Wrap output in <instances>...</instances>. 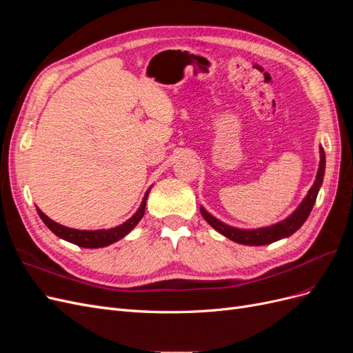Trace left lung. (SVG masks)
<instances>
[{"instance_id":"obj_1","label":"left lung","mask_w":353,"mask_h":353,"mask_svg":"<svg viewBox=\"0 0 353 353\" xmlns=\"http://www.w3.org/2000/svg\"><path fill=\"white\" fill-rule=\"evenodd\" d=\"M319 156H321V160H319V168H318L314 185L311 187V190L307 191L306 197L303 199L301 205H299V208L292 213V215L287 219L275 223V225L258 228V230L234 228V227L227 225V223L221 222L215 216H212L206 209H203L200 206L201 216L206 219L209 225H212L218 232H221L222 236H225L227 239H230L232 241L245 244V245H265V244H271L276 240H281V239L292 236V234L301 228L303 225V222L307 219L309 213H311V210L315 205L318 191L323 185L324 170H325V153H324L323 147H319Z\"/></svg>"}]
</instances>
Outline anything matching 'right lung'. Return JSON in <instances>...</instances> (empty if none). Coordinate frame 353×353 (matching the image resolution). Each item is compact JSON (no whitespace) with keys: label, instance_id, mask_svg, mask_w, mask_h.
Here are the masks:
<instances>
[{"label":"right lung","instance_id":"obj_1","mask_svg":"<svg viewBox=\"0 0 353 353\" xmlns=\"http://www.w3.org/2000/svg\"><path fill=\"white\" fill-rule=\"evenodd\" d=\"M150 191V190H148ZM148 191L144 194V199L141 201V206L138 208V210L134 213V215L128 219L126 222H123L122 225L114 227L110 230H95V231H85V230H73L65 225H60V223L54 222L52 219H50L46 213H42L41 209L37 208L39 218L44 221L46 225L56 234L57 237L66 240L69 243H73L77 245H81V248H87V249H99V248H105L117 240H121L122 237H125L128 232H131L134 230V227L137 225L140 219L143 218L144 212H145V200L148 196Z\"/></svg>","mask_w":353,"mask_h":353}]
</instances>
